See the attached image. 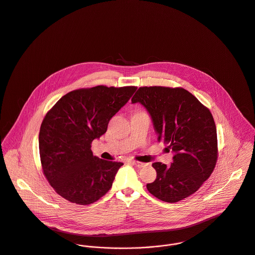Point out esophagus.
<instances>
[{
	"mask_svg": "<svg viewBox=\"0 0 255 255\" xmlns=\"http://www.w3.org/2000/svg\"><path fill=\"white\" fill-rule=\"evenodd\" d=\"M131 163L132 164H134L136 167H138V168H141V167H143L144 165H145V163H142V162H139V161H135V160H133V161H131Z\"/></svg>",
	"mask_w": 255,
	"mask_h": 255,
	"instance_id": "34e87169",
	"label": "esophagus"
}]
</instances>
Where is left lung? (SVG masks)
Returning a JSON list of instances; mask_svg holds the SVG:
<instances>
[{
  "instance_id": "8db88e82",
  "label": "left lung",
  "mask_w": 255,
  "mask_h": 255,
  "mask_svg": "<svg viewBox=\"0 0 255 255\" xmlns=\"http://www.w3.org/2000/svg\"><path fill=\"white\" fill-rule=\"evenodd\" d=\"M131 101L143 106L158 141L174 153L169 166L152 163L156 179L146 184L147 191L171 203L195 194L217 161V132L209 110L183 88L141 87Z\"/></svg>"
}]
</instances>
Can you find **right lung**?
<instances>
[{
    "label": "right lung",
    "instance_id": "right-lung-1",
    "mask_svg": "<svg viewBox=\"0 0 255 255\" xmlns=\"http://www.w3.org/2000/svg\"><path fill=\"white\" fill-rule=\"evenodd\" d=\"M137 87L97 86L67 93L46 114L39 133L43 172L59 196L88 205L112 188L122 162L93 155L91 143L107 132L110 120Z\"/></svg>",
    "mask_w": 255,
    "mask_h": 255
}]
</instances>
